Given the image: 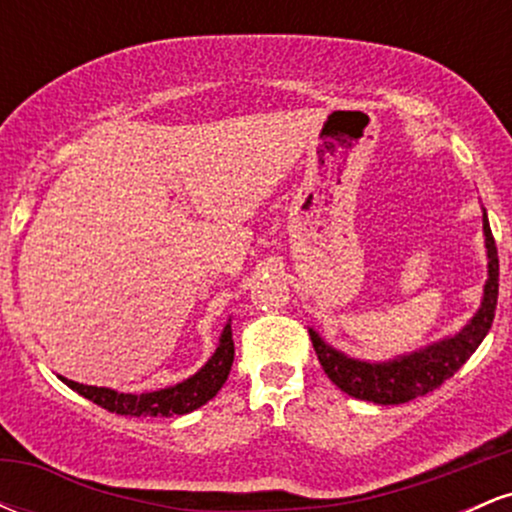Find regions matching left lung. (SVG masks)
I'll return each instance as SVG.
<instances>
[{
	"instance_id": "left-lung-1",
	"label": "left lung",
	"mask_w": 512,
	"mask_h": 512,
	"mask_svg": "<svg viewBox=\"0 0 512 512\" xmlns=\"http://www.w3.org/2000/svg\"><path fill=\"white\" fill-rule=\"evenodd\" d=\"M484 236L486 257H489V279H486L484 286L481 308L469 320V325H464L455 337H448L443 342L426 346V349L411 351L407 356L383 363L356 361V358L344 356L342 351L332 349L315 330H310L317 361H320L327 378L346 395L366 399V402L373 404H404L409 399L428 395V392H433L445 380L452 378L464 366V361L477 351V346L484 342V337L491 330L493 315H496L498 250L486 211Z\"/></svg>"
}]
</instances>
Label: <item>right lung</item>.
Wrapping results in <instances>:
<instances>
[{
    "instance_id": "add662e5",
    "label": "right lung",
    "mask_w": 512,
    "mask_h": 512,
    "mask_svg": "<svg viewBox=\"0 0 512 512\" xmlns=\"http://www.w3.org/2000/svg\"><path fill=\"white\" fill-rule=\"evenodd\" d=\"M233 332L231 322L223 327L219 346H216L214 356L204 363L202 370H197L192 378L182 380V383L166 387V390L156 392H142V395H129V392H117L110 387H93V385H81L74 380L62 378L64 385L72 387L74 392H79L81 397L91 399L98 407L115 411V414L125 416H173V414H190L207 404L211 397H216V392L221 390L226 383L228 373L233 366Z\"/></svg>"
}]
</instances>
